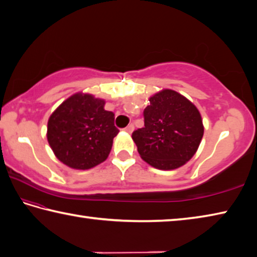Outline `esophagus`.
Returning <instances> with one entry per match:
<instances>
[{
    "mask_svg": "<svg viewBox=\"0 0 257 257\" xmlns=\"http://www.w3.org/2000/svg\"><path fill=\"white\" fill-rule=\"evenodd\" d=\"M133 128H134V126L132 124H130L128 126H126V127L124 128V131L127 132V133H132L133 132Z\"/></svg>",
    "mask_w": 257,
    "mask_h": 257,
    "instance_id": "1",
    "label": "esophagus"
}]
</instances>
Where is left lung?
I'll list each match as a JSON object with an SVG mask.
<instances>
[{
  "instance_id": "8db88e82",
  "label": "left lung",
  "mask_w": 257,
  "mask_h": 257,
  "mask_svg": "<svg viewBox=\"0 0 257 257\" xmlns=\"http://www.w3.org/2000/svg\"><path fill=\"white\" fill-rule=\"evenodd\" d=\"M143 111L145 127L132 134L141 158L154 168L174 170L185 165L199 149L204 126L199 109L172 89L149 98Z\"/></svg>"
}]
</instances>
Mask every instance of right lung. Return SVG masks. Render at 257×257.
Returning <instances> with one entry per match:
<instances>
[{
  "label": "right lung",
  "mask_w": 257,
  "mask_h": 257,
  "mask_svg": "<svg viewBox=\"0 0 257 257\" xmlns=\"http://www.w3.org/2000/svg\"><path fill=\"white\" fill-rule=\"evenodd\" d=\"M106 101L91 93L76 92L49 116L47 141L56 158L67 167L90 169L105 161L118 134Z\"/></svg>",
  "instance_id": "1"
}]
</instances>
